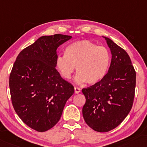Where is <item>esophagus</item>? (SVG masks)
Returning a JSON list of instances; mask_svg holds the SVG:
<instances>
[{
	"instance_id": "1",
	"label": "esophagus",
	"mask_w": 147,
	"mask_h": 147,
	"mask_svg": "<svg viewBox=\"0 0 147 147\" xmlns=\"http://www.w3.org/2000/svg\"><path fill=\"white\" fill-rule=\"evenodd\" d=\"M74 92H75L76 94H78L79 92H80V89L78 87H74Z\"/></svg>"
}]
</instances>
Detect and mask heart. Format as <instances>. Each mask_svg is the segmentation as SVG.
<instances>
[{
	"label": "heart",
	"mask_w": 147,
	"mask_h": 147,
	"mask_svg": "<svg viewBox=\"0 0 147 147\" xmlns=\"http://www.w3.org/2000/svg\"><path fill=\"white\" fill-rule=\"evenodd\" d=\"M111 56L106 47L98 46L92 41H75L65 49V56L59 55L55 66L62 77L71 78L74 71L76 82L94 84L101 81L108 72Z\"/></svg>",
	"instance_id": "heart-1"
}]
</instances>
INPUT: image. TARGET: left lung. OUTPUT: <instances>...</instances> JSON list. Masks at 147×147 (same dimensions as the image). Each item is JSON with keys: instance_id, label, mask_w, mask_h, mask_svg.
<instances>
[{"instance_id": "1", "label": "left lung", "mask_w": 147, "mask_h": 147, "mask_svg": "<svg viewBox=\"0 0 147 147\" xmlns=\"http://www.w3.org/2000/svg\"><path fill=\"white\" fill-rule=\"evenodd\" d=\"M112 59L108 73L98 83L82 88L86 98L82 115L95 131L105 133L118 127L131 111L136 86V72L129 55L107 37Z\"/></svg>"}]
</instances>
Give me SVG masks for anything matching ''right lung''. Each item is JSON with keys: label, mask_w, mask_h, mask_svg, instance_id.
<instances>
[{"label": "right lung", "mask_w": 147, "mask_h": 147, "mask_svg": "<svg viewBox=\"0 0 147 147\" xmlns=\"http://www.w3.org/2000/svg\"><path fill=\"white\" fill-rule=\"evenodd\" d=\"M72 38L42 36L18 54L9 78L12 106L26 125L38 132L53 127L61 119L74 86L55 69L57 49Z\"/></svg>", "instance_id": "right-lung-1"}]
</instances>
